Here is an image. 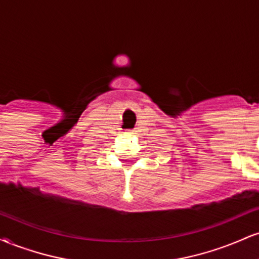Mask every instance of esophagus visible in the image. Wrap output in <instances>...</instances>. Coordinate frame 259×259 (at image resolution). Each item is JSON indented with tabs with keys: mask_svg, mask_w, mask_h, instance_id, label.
Instances as JSON below:
<instances>
[{
	"mask_svg": "<svg viewBox=\"0 0 259 259\" xmlns=\"http://www.w3.org/2000/svg\"><path fill=\"white\" fill-rule=\"evenodd\" d=\"M130 134H134V130H130V132H129Z\"/></svg>",
	"mask_w": 259,
	"mask_h": 259,
	"instance_id": "1",
	"label": "esophagus"
}]
</instances>
